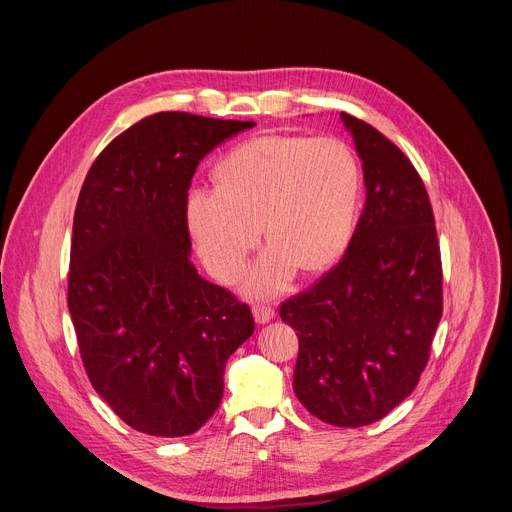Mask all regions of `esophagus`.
Masks as SVG:
<instances>
[{
    "mask_svg": "<svg viewBox=\"0 0 512 512\" xmlns=\"http://www.w3.org/2000/svg\"><path fill=\"white\" fill-rule=\"evenodd\" d=\"M252 313H254L256 324H260V326L268 324L274 318V309L270 305H254Z\"/></svg>",
    "mask_w": 512,
    "mask_h": 512,
    "instance_id": "1",
    "label": "esophagus"
}]
</instances>
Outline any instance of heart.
Returning <instances> with one entry per match:
<instances>
[{
  "label": "heart",
  "instance_id": "1",
  "mask_svg": "<svg viewBox=\"0 0 512 512\" xmlns=\"http://www.w3.org/2000/svg\"><path fill=\"white\" fill-rule=\"evenodd\" d=\"M217 188L186 196V225L203 264L221 283L246 268L258 225L270 246L244 285L252 297L287 289L299 266L318 272L346 250L357 221V157L334 137L266 135L217 166Z\"/></svg>",
  "mask_w": 512,
  "mask_h": 512
}]
</instances>
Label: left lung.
<instances>
[{"instance_id": "left-lung-1", "label": "left lung", "mask_w": 512, "mask_h": 512, "mask_svg": "<svg viewBox=\"0 0 512 512\" xmlns=\"http://www.w3.org/2000/svg\"><path fill=\"white\" fill-rule=\"evenodd\" d=\"M355 141L365 207L346 254L281 318L299 338L293 389L322 422L381 420L416 387L443 313L435 217L408 157L371 125L340 112Z\"/></svg>"}]
</instances>
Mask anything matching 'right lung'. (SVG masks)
Masks as SVG:
<instances>
[{
	"label": "right lung",
	"instance_id": "right-lung-1",
	"mask_svg": "<svg viewBox=\"0 0 512 512\" xmlns=\"http://www.w3.org/2000/svg\"><path fill=\"white\" fill-rule=\"evenodd\" d=\"M157 112L116 137L77 199L67 307L98 396L131 428L186 437L219 408L250 307L190 262L186 196L203 157L252 129Z\"/></svg>",
	"mask_w": 512,
	"mask_h": 512
}]
</instances>
